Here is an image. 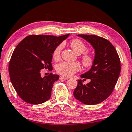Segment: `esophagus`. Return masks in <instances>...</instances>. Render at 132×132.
Returning a JSON list of instances; mask_svg holds the SVG:
<instances>
[{"label": "esophagus", "mask_w": 132, "mask_h": 132, "mask_svg": "<svg viewBox=\"0 0 132 132\" xmlns=\"http://www.w3.org/2000/svg\"><path fill=\"white\" fill-rule=\"evenodd\" d=\"M60 80H68V77H62V76H61L59 78Z\"/></svg>", "instance_id": "1"}]
</instances>
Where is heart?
I'll use <instances>...</instances> for the list:
<instances>
[{"instance_id":"b5f03b06","label":"heart","mask_w":132,"mask_h":132,"mask_svg":"<svg viewBox=\"0 0 132 132\" xmlns=\"http://www.w3.org/2000/svg\"><path fill=\"white\" fill-rule=\"evenodd\" d=\"M72 50L77 53L80 55L86 50L87 46L83 42L79 39H74L70 43ZM63 45L60 44L55 48L53 52V58L55 60L59 59ZM81 62L83 66L86 68H90L94 63V57L92 55L88 53H83L81 56ZM80 69V65L77 62H62L57 64L56 66V70L57 73L64 77H70L75 73L79 71Z\"/></svg>"}]
</instances>
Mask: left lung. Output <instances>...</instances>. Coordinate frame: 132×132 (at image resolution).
Wrapping results in <instances>:
<instances>
[{
	"label": "left lung",
	"mask_w": 132,
	"mask_h": 132,
	"mask_svg": "<svg viewBox=\"0 0 132 132\" xmlns=\"http://www.w3.org/2000/svg\"><path fill=\"white\" fill-rule=\"evenodd\" d=\"M77 36L88 41L95 50L94 63L87 72L81 75L73 92L75 98L86 105L101 103L110 95L120 73V62L114 46L108 40L95 35L79 34ZM91 81L83 85L84 80Z\"/></svg>",
	"instance_id": "left-lung-1"
}]
</instances>
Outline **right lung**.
<instances>
[{
	"mask_svg": "<svg viewBox=\"0 0 132 132\" xmlns=\"http://www.w3.org/2000/svg\"><path fill=\"white\" fill-rule=\"evenodd\" d=\"M69 35H30L17 45L11 57L9 73L13 87L23 101L40 104L50 99L53 84L59 76L51 73L42 78L40 71L52 70L53 50Z\"/></svg>",
	"mask_w": 132,
	"mask_h": 132,
	"instance_id": "1",
	"label": "right lung"
}]
</instances>
